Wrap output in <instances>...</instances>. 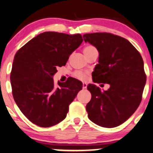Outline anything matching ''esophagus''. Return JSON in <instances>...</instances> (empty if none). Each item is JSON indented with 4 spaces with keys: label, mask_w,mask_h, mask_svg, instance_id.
<instances>
[{
    "label": "esophagus",
    "mask_w": 153,
    "mask_h": 153,
    "mask_svg": "<svg viewBox=\"0 0 153 153\" xmlns=\"http://www.w3.org/2000/svg\"><path fill=\"white\" fill-rule=\"evenodd\" d=\"M87 83H85V82H83L82 83V88H83V89H85L86 88H87Z\"/></svg>",
    "instance_id": "obj_1"
}]
</instances>
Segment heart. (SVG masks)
<instances>
[{
    "instance_id": "heart-1",
    "label": "heart",
    "mask_w": 153,
    "mask_h": 153,
    "mask_svg": "<svg viewBox=\"0 0 153 153\" xmlns=\"http://www.w3.org/2000/svg\"><path fill=\"white\" fill-rule=\"evenodd\" d=\"M94 48H94V46H92V45H87V46L85 47L84 49H83V52L84 53L88 52V51H91V50H92V49H94ZM74 76L77 77L78 79H82V80H85L86 79V75L81 71L75 72Z\"/></svg>"
}]
</instances>
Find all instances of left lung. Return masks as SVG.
Instances as JSON below:
<instances>
[{"label": "left lung", "instance_id": "8db88e82", "mask_svg": "<svg viewBox=\"0 0 153 153\" xmlns=\"http://www.w3.org/2000/svg\"><path fill=\"white\" fill-rule=\"evenodd\" d=\"M83 39L99 51L93 81L110 85L102 91L96 85H88L91 94L86 105L88 118L100 127H116L126 122L141 103L147 78L144 61L136 48L119 36L97 32L85 34Z\"/></svg>", "mask_w": 153, "mask_h": 153}]
</instances>
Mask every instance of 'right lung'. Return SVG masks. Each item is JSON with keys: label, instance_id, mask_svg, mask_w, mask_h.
Returning a JSON list of instances; mask_svg holds the SVG:
<instances>
[{"label": "right lung", "instance_id": "add662e5", "mask_svg": "<svg viewBox=\"0 0 153 153\" xmlns=\"http://www.w3.org/2000/svg\"><path fill=\"white\" fill-rule=\"evenodd\" d=\"M82 41L79 34L45 31L16 53L10 76L12 95L32 123L48 127L65 119L82 83L71 77L65 82H58L59 86L55 87L53 76Z\"/></svg>", "mask_w": 153, "mask_h": 153}]
</instances>
